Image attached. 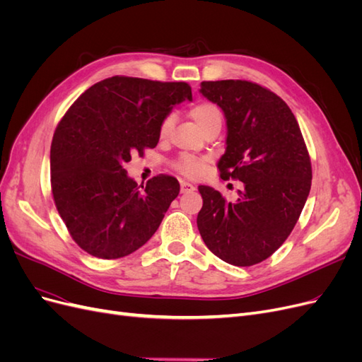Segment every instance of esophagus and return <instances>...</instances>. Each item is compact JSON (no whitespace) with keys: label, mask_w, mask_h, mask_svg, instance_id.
I'll return each instance as SVG.
<instances>
[{"label":"esophagus","mask_w":362,"mask_h":362,"mask_svg":"<svg viewBox=\"0 0 362 362\" xmlns=\"http://www.w3.org/2000/svg\"><path fill=\"white\" fill-rule=\"evenodd\" d=\"M194 190V185L187 181H181V193H190Z\"/></svg>","instance_id":"obj_1"}]
</instances>
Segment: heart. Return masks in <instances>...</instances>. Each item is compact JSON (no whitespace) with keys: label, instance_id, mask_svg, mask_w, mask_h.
<instances>
[{"label":"heart","instance_id":"heart-1","mask_svg":"<svg viewBox=\"0 0 362 362\" xmlns=\"http://www.w3.org/2000/svg\"><path fill=\"white\" fill-rule=\"evenodd\" d=\"M189 115L194 120L198 127L204 131L210 129L213 127H221L222 125V112L214 103L211 101H198L190 105L189 108ZM175 124V117L173 115H168L161 119V122L158 125V136L161 140L168 139L170 131ZM206 164V158H196L192 156H181L177 161L173 163V166L181 173L187 175V177H199V175L204 172Z\"/></svg>","mask_w":362,"mask_h":362}]
</instances>
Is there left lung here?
Here are the masks:
<instances>
[{
  "label": "left lung",
  "instance_id": "1",
  "mask_svg": "<svg viewBox=\"0 0 362 362\" xmlns=\"http://www.w3.org/2000/svg\"><path fill=\"white\" fill-rule=\"evenodd\" d=\"M201 93L226 117L222 180H238L237 202L199 185L198 229L228 264L249 267L286 242L310 194L313 169L298 120L281 98L246 80L202 81Z\"/></svg>",
  "mask_w": 362,
  "mask_h": 362
}]
</instances>
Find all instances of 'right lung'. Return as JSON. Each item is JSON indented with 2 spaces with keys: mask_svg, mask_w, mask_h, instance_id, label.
<instances>
[{
  "mask_svg": "<svg viewBox=\"0 0 362 362\" xmlns=\"http://www.w3.org/2000/svg\"><path fill=\"white\" fill-rule=\"evenodd\" d=\"M184 100H192L187 83L116 75L87 89L62 117L51 144L52 198L87 254L127 257L158 229L178 180L157 175L144 187L124 164L157 146L161 119Z\"/></svg>",
  "mask_w": 362,
  "mask_h": 362,
  "instance_id": "1",
  "label": "right lung"
}]
</instances>
